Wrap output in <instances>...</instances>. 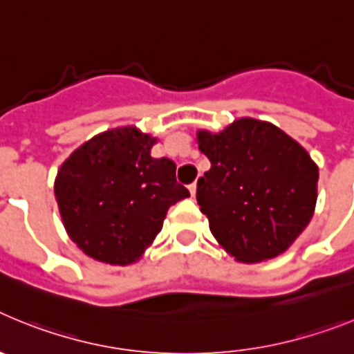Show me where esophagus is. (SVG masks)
<instances>
[{
  "label": "esophagus",
  "instance_id": "obj_1",
  "mask_svg": "<svg viewBox=\"0 0 354 354\" xmlns=\"http://www.w3.org/2000/svg\"><path fill=\"white\" fill-rule=\"evenodd\" d=\"M189 193H192V196L196 195V183L189 184Z\"/></svg>",
  "mask_w": 354,
  "mask_h": 354
}]
</instances>
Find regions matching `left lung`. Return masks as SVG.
Wrapping results in <instances>:
<instances>
[{"label":"left lung","instance_id":"left-lung-1","mask_svg":"<svg viewBox=\"0 0 354 354\" xmlns=\"http://www.w3.org/2000/svg\"><path fill=\"white\" fill-rule=\"evenodd\" d=\"M211 168L196 202L212 236L241 262L286 252L314 214L319 171L306 150L268 122L239 118L218 134L198 131Z\"/></svg>","mask_w":354,"mask_h":354}]
</instances>
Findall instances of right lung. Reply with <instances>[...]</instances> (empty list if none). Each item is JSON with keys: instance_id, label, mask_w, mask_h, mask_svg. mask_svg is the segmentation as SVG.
Listing matches in <instances>:
<instances>
[{"instance_id": "add662e5", "label": "right lung", "mask_w": 354, "mask_h": 354, "mask_svg": "<svg viewBox=\"0 0 354 354\" xmlns=\"http://www.w3.org/2000/svg\"><path fill=\"white\" fill-rule=\"evenodd\" d=\"M154 142L118 127L93 136L62 165L56 202L65 230L88 257L118 266L138 261L168 209L189 196L175 179V162L150 156Z\"/></svg>"}]
</instances>
